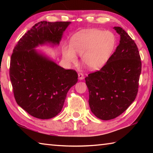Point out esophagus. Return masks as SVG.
<instances>
[{"mask_svg":"<svg viewBox=\"0 0 153 153\" xmlns=\"http://www.w3.org/2000/svg\"><path fill=\"white\" fill-rule=\"evenodd\" d=\"M78 78L80 80H82V79H84V74H83L82 73H79L78 74Z\"/></svg>","mask_w":153,"mask_h":153,"instance_id":"34e87169","label":"esophagus"}]
</instances>
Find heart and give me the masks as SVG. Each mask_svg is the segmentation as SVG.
Returning a JSON list of instances; mask_svg holds the SVG:
<instances>
[{
  "instance_id": "heart-1",
  "label": "heart",
  "mask_w": 153,
  "mask_h": 153,
  "mask_svg": "<svg viewBox=\"0 0 153 153\" xmlns=\"http://www.w3.org/2000/svg\"><path fill=\"white\" fill-rule=\"evenodd\" d=\"M116 37L113 32L98 29L82 31L71 38L70 46H65L63 55L65 61L76 64V54L90 69H100L109 61L116 46Z\"/></svg>"
}]
</instances>
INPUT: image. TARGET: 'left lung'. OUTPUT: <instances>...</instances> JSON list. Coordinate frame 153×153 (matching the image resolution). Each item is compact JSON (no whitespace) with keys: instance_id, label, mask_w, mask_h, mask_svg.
<instances>
[{"instance_id":"left-lung-1","label":"left lung","mask_w":153,"mask_h":153,"mask_svg":"<svg viewBox=\"0 0 153 153\" xmlns=\"http://www.w3.org/2000/svg\"><path fill=\"white\" fill-rule=\"evenodd\" d=\"M114 29L121 36L120 45L105 66L85 78L90 109L102 120L118 117L134 101L142 70L134 40L121 27Z\"/></svg>"}]
</instances>
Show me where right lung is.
Returning <instances> with one entry per match:
<instances>
[{
    "label": "right lung",
    "mask_w": 153,
    "mask_h": 153,
    "mask_svg": "<svg viewBox=\"0 0 153 153\" xmlns=\"http://www.w3.org/2000/svg\"><path fill=\"white\" fill-rule=\"evenodd\" d=\"M69 22L36 24L13 51L9 76L18 105L33 117L51 119L61 112L69 90L77 82L74 69H65L35 50L46 42L59 44Z\"/></svg>",
    "instance_id": "1"
}]
</instances>
